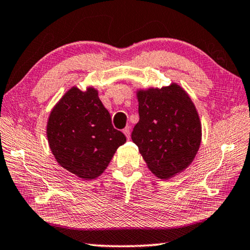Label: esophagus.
Segmentation results:
<instances>
[{
    "mask_svg": "<svg viewBox=\"0 0 250 250\" xmlns=\"http://www.w3.org/2000/svg\"><path fill=\"white\" fill-rule=\"evenodd\" d=\"M123 133L125 134L126 138H127V139H129V138H130V129H129L128 126H127V127H125L124 129H123Z\"/></svg>",
    "mask_w": 250,
    "mask_h": 250,
    "instance_id": "1",
    "label": "esophagus"
}]
</instances>
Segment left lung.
<instances>
[{
    "instance_id": "8db88e82",
    "label": "left lung",
    "mask_w": 250,
    "mask_h": 250,
    "mask_svg": "<svg viewBox=\"0 0 250 250\" xmlns=\"http://www.w3.org/2000/svg\"><path fill=\"white\" fill-rule=\"evenodd\" d=\"M139 122L132 141L150 171L170 179L189 167L198 152L202 127L189 94L177 83L137 91Z\"/></svg>"
}]
</instances>
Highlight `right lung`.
I'll use <instances>...</instances> for the list:
<instances>
[{
    "mask_svg": "<svg viewBox=\"0 0 250 250\" xmlns=\"http://www.w3.org/2000/svg\"><path fill=\"white\" fill-rule=\"evenodd\" d=\"M50 150L61 167L83 180L98 178L126 137L113 127L111 115L98 90L72 86L63 94L47 122Z\"/></svg>",
    "mask_w": 250,
    "mask_h": 250,
    "instance_id": "obj_1",
    "label": "right lung"
}]
</instances>
